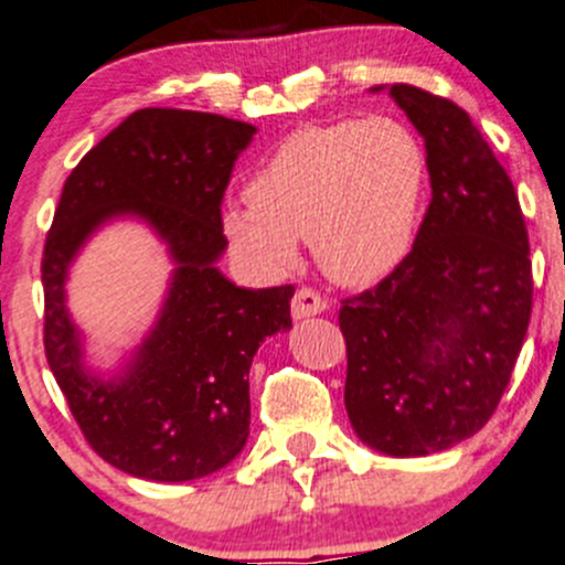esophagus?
<instances>
[{"instance_id": "1", "label": "esophagus", "mask_w": 565, "mask_h": 565, "mask_svg": "<svg viewBox=\"0 0 565 565\" xmlns=\"http://www.w3.org/2000/svg\"><path fill=\"white\" fill-rule=\"evenodd\" d=\"M328 311V300L322 295L315 292V289H298L292 298V317L295 319H306V317H317Z\"/></svg>"}]
</instances>
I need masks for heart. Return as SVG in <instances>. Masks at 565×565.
I'll return each instance as SVG.
<instances>
[{"instance_id":"heart-1","label":"heart","mask_w":565,"mask_h":565,"mask_svg":"<svg viewBox=\"0 0 565 565\" xmlns=\"http://www.w3.org/2000/svg\"><path fill=\"white\" fill-rule=\"evenodd\" d=\"M426 185V156L388 117L306 125L248 180V202L221 210V232L259 276H281L300 237L328 278L369 287L409 254Z\"/></svg>"}]
</instances>
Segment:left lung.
Listing matches in <instances>:
<instances>
[{
    "mask_svg": "<svg viewBox=\"0 0 565 565\" xmlns=\"http://www.w3.org/2000/svg\"><path fill=\"white\" fill-rule=\"evenodd\" d=\"M396 100L426 145L431 202L388 278L344 300V407L363 446L429 457L476 435L525 341L533 273L514 182L465 108L409 84Z\"/></svg>",
    "mask_w": 565,
    "mask_h": 565,
    "instance_id": "obj_1",
    "label": "left lung"
}]
</instances>
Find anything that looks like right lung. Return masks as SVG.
Here are the masks:
<instances>
[{
    "instance_id": "add662e5",
    "label": "right lung",
    "mask_w": 565,
    "mask_h": 565,
    "mask_svg": "<svg viewBox=\"0 0 565 565\" xmlns=\"http://www.w3.org/2000/svg\"><path fill=\"white\" fill-rule=\"evenodd\" d=\"M256 128L221 114L139 108L82 158L43 250L45 358L89 446L134 478L213 476L248 440V369L267 335L292 328L295 287L248 289L221 273V199ZM117 220L145 223L173 273L148 333L111 367L88 355L66 309L83 246Z\"/></svg>"
}]
</instances>
